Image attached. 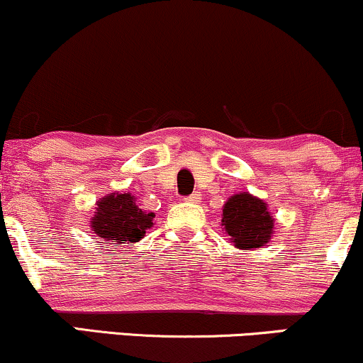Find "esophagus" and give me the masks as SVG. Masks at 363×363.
Returning <instances> with one entry per match:
<instances>
[{"label":"esophagus","instance_id":"esophagus-1","mask_svg":"<svg viewBox=\"0 0 363 363\" xmlns=\"http://www.w3.org/2000/svg\"><path fill=\"white\" fill-rule=\"evenodd\" d=\"M186 199H187V201H189V203H199V201H201V194L194 193V194H191L189 198H186Z\"/></svg>","mask_w":363,"mask_h":363}]
</instances>
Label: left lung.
<instances>
[{
    "label": "left lung",
    "instance_id": "obj_1",
    "mask_svg": "<svg viewBox=\"0 0 363 363\" xmlns=\"http://www.w3.org/2000/svg\"><path fill=\"white\" fill-rule=\"evenodd\" d=\"M222 227L230 242L242 251H256L272 240L273 216L264 199L251 193L232 194L225 201Z\"/></svg>",
    "mask_w": 363,
    "mask_h": 363
}]
</instances>
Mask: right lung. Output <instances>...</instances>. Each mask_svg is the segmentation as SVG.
<instances>
[{"label":"right lung","mask_w":363,"mask_h":363,"mask_svg":"<svg viewBox=\"0 0 363 363\" xmlns=\"http://www.w3.org/2000/svg\"><path fill=\"white\" fill-rule=\"evenodd\" d=\"M155 215L141 210L131 193H111L97 201L90 228L104 244L140 242L153 227Z\"/></svg>","instance_id":"obj_1"}]
</instances>
